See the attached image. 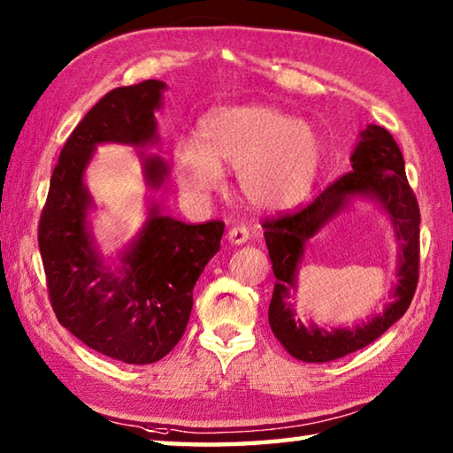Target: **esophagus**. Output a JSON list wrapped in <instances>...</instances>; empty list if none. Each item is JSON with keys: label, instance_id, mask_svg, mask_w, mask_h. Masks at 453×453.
Segmentation results:
<instances>
[{"label": "esophagus", "instance_id": "esophagus-1", "mask_svg": "<svg viewBox=\"0 0 453 453\" xmlns=\"http://www.w3.org/2000/svg\"><path fill=\"white\" fill-rule=\"evenodd\" d=\"M227 240L232 242L234 245H242V243H245V242L250 240V229L245 227V226H234V227H229Z\"/></svg>", "mask_w": 453, "mask_h": 453}]
</instances>
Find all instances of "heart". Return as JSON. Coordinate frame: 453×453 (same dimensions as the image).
Listing matches in <instances>:
<instances>
[{"mask_svg": "<svg viewBox=\"0 0 453 453\" xmlns=\"http://www.w3.org/2000/svg\"><path fill=\"white\" fill-rule=\"evenodd\" d=\"M202 143L180 140L173 150L175 178L189 197L203 199L237 172V188L251 208L283 211L310 194L324 145L310 121L272 105H229L205 118Z\"/></svg>", "mask_w": 453, "mask_h": 453, "instance_id": "heart-1", "label": "heart"}]
</instances>
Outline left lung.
Here are the masks:
<instances>
[{
    "label": "left lung",
    "instance_id": "8db88e82",
    "mask_svg": "<svg viewBox=\"0 0 453 453\" xmlns=\"http://www.w3.org/2000/svg\"><path fill=\"white\" fill-rule=\"evenodd\" d=\"M351 170L294 216L264 224L272 267L278 281L270 302V327L288 354L308 364H324L370 346L410 308L418 286L419 208L405 178L400 148L388 129L367 126L349 157ZM356 198L372 201L387 213L398 243V281L393 302L381 314L351 328H321L295 318L293 297L304 245Z\"/></svg>",
    "mask_w": 453,
    "mask_h": 453
}]
</instances>
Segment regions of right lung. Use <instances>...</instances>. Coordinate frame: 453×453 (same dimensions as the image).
<instances>
[{
    "instance_id": "add662e5",
    "label": "right lung",
    "mask_w": 453,
    "mask_h": 453,
    "mask_svg": "<svg viewBox=\"0 0 453 453\" xmlns=\"http://www.w3.org/2000/svg\"><path fill=\"white\" fill-rule=\"evenodd\" d=\"M167 86L148 80L105 94L67 137L40 219V251L58 321L88 348L124 364H153L186 332L194 286L219 251L221 221L189 226L165 216L153 194L170 162L145 153L159 143L156 111ZM104 142L138 150L149 186L146 221L116 258H105L88 216L95 209L85 172Z\"/></svg>"
}]
</instances>
